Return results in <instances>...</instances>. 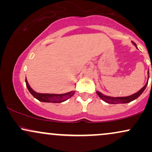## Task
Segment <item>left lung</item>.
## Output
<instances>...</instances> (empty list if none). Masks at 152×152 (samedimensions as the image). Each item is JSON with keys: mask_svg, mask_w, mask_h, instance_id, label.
<instances>
[{"mask_svg": "<svg viewBox=\"0 0 152 152\" xmlns=\"http://www.w3.org/2000/svg\"><path fill=\"white\" fill-rule=\"evenodd\" d=\"M132 43L136 46V48H137V45L136 43H134V42H132ZM149 70H148V80L147 82L146 83V84L144 85V86H143L140 90L138 91L137 93L132 94V95L128 96H123V97H111V96H106L104 94H103L99 92V91H96V94H98V96L100 97L101 99H102L103 101L108 103V104H126V103H129L132 101L135 100L136 99H137L139 96L142 94L144 91L145 90L146 86L148 84V81H149Z\"/></svg>", "mask_w": 152, "mask_h": 152, "instance_id": "left-lung-1", "label": "left lung"}]
</instances>
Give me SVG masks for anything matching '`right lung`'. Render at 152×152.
Listing matches in <instances>:
<instances>
[{"mask_svg": "<svg viewBox=\"0 0 152 152\" xmlns=\"http://www.w3.org/2000/svg\"><path fill=\"white\" fill-rule=\"evenodd\" d=\"M26 87L28 89L29 92L34 96V98L38 99V101L42 102H48V103H61L65 102L67 99H70L75 93V91H71L68 92L65 94H41L36 92L29 85L28 82L26 78Z\"/></svg>", "mask_w": 152, "mask_h": 152, "instance_id": "1", "label": "right lung"}]
</instances>
